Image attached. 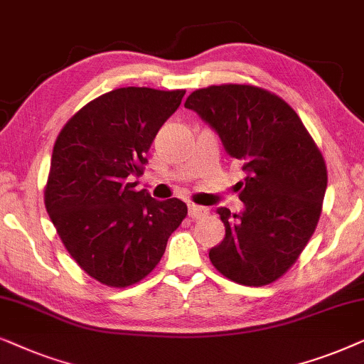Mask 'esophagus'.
<instances>
[{
	"mask_svg": "<svg viewBox=\"0 0 364 364\" xmlns=\"http://www.w3.org/2000/svg\"><path fill=\"white\" fill-rule=\"evenodd\" d=\"M188 213H190L191 218H195V220H198V218H203L208 215V208L205 206H198V205H188Z\"/></svg>",
	"mask_w": 364,
	"mask_h": 364,
	"instance_id": "1",
	"label": "esophagus"
}]
</instances>
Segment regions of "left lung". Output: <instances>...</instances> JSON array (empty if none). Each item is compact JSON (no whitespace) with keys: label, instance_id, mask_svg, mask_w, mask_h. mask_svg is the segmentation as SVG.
<instances>
[{"label":"left lung","instance_id":"left-lung-1","mask_svg":"<svg viewBox=\"0 0 364 364\" xmlns=\"http://www.w3.org/2000/svg\"><path fill=\"white\" fill-rule=\"evenodd\" d=\"M185 108L215 129L246 173L245 210H218L226 235L210 250L213 266L245 287L273 283L316 230L328 185L321 151L296 111L258 86H208L193 91Z\"/></svg>","mask_w":364,"mask_h":364}]
</instances>
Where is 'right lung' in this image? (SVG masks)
<instances>
[{
  "label": "right lung",
  "instance_id": "obj_1",
  "mask_svg": "<svg viewBox=\"0 0 364 364\" xmlns=\"http://www.w3.org/2000/svg\"><path fill=\"white\" fill-rule=\"evenodd\" d=\"M185 90L118 88L83 106L58 134L45 205L71 258L111 288L138 283L156 268L168 238L188 215L178 198L136 191L154 136Z\"/></svg>",
  "mask_w": 364,
  "mask_h": 364
}]
</instances>
